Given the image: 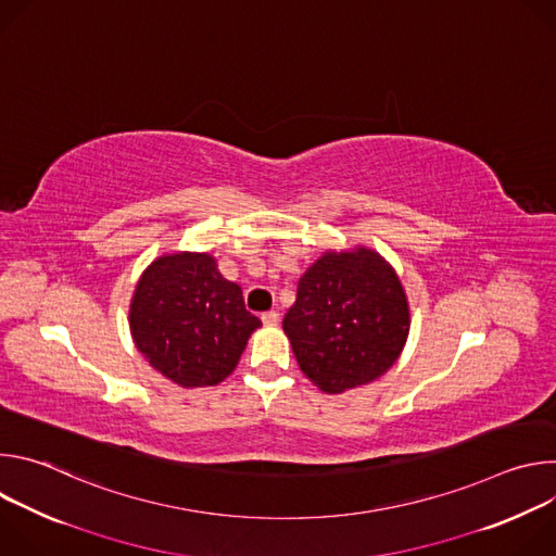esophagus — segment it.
Returning a JSON list of instances; mask_svg holds the SVG:
<instances>
[{
    "instance_id": "obj_1",
    "label": "esophagus",
    "mask_w": 556,
    "mask_h": 556,
    "mask_svg": "<svg viewBox=\"0 0 556 556\" xmlns=\"http://www.w3.org/2000/svg\"><path fill=\"white\" fill-rule=\"evenodd\" d=\"M262 321H264V326H277L279 324V312H275V309L264 312L262 314Z\"/></svg>"
}]
</instances>
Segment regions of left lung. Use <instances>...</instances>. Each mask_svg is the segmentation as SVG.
<instances>
[{
  "mask_svg": "<svg viewBox=\"0 0 556 556\" xmlns=\"http://www.w3.org/2000/svg\"><path fill=\"white\" fill-rule=\"evenodd\" d=\"M283 332L301 371L328 393L382 376L409 334V307L393 268L374 251L326 253L296 286Z\"/></svg>",
  "mask_w": 556,
  "mask_h": 556,
  "instance_id": "obj_1",
  "label": "left lung"
}]
</instances>
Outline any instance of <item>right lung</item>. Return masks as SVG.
<instances>
[{"mask_svg":"<svg viewBox=\"0 0 556 556\" xmlns=\"http://www.w3.org/2000/svg\"><path fill=\"white\" fill-rule=\"evenodd\" d=\"M260 326L242 288L224 279L206 253L155 260L142 273L129 309L136 348L180 387L222 382Z\"/></svg>","mask_w":556,"mask_h":556,"instance_id":"1","label":"right lung"}]
</instances>
